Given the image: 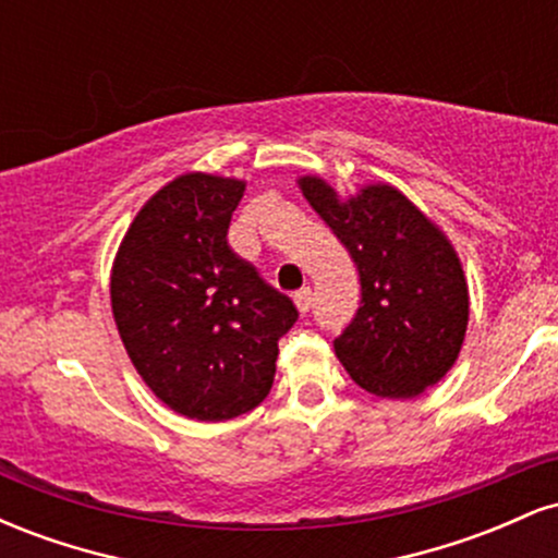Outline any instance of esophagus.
Masks as SVG:
<instances>
[{
    "mask_svg": "<svg viewBox=\"0 0 558 558\" xmlns=\"http://www.w3.org/2000/svg\"><path fill=\"white\" fill-rule=\"evenodd\" d=\"M293 304H296V310L301 312V315H306L312 306V291L310 288H301V291L293 296Z\"/></svg>",
    "mask_w": 558,
    "mask_h": 558,
    "instance_id": "1",
    "label": "esophagus"
}]
</instances>
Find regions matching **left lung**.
Masks as SVG:
<instances>
[{"mask_svg": "<svg viewBox=\"0 0 558 558\" xmlns=\"http://www.w3.org/2000/svg\"><path fill=\"white\" fill-rule=\"evenodd\" d=\"M296 183L360 270L362 306L336 338L345 373L380 399L425 393L459 360L470 323L453 243L390 183H364L351 196L319 175Z\"/></svg>", "mask_w": 558, "mask_h": 558, "instance_id": "obj_1", "label": "left lung"}]
</instances>
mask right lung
<instances>
[{"mask_svg": "<svg viewBox=\"0 0 558 558\" xmlns=\"http://www.w3.org/2000/svg\"><path fill=\"white\" fill-rule=\"evenodd\" d=\"M246 181L183 172L146 198L110 272L128 360L165 407L198 422L252 412L275 380L293 301L228 246Z\"/></svg>", "mask_w": 558, "mask_h": 558, "instance_id": "right-lung-1", "label": "right lung"}]
</instances>
